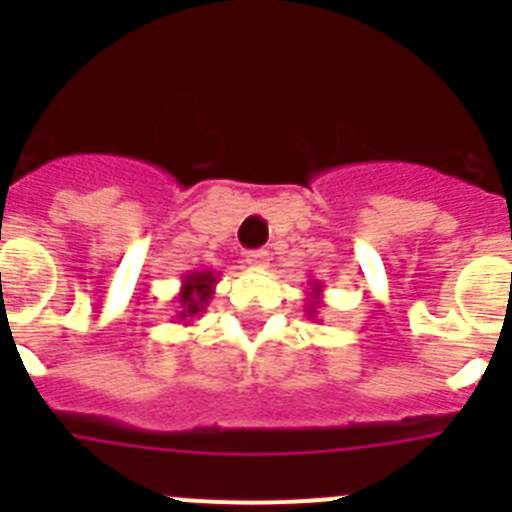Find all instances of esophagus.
<instances>
[{
	"mask_svg": "<svg viewBox=\"0 0 512 512\" xmlns=\"http://www.w3.org/2000/svg\"><path fill=\"white\" fill-rule=\"evenodd\" d=\"M246 261L248 266H253V269H266V266H269V251H264V248L248 251Z\"/></svg>",
	"mask_w": 512,
	"mask_h": 512,
	"instance_id": "obj_1",
	"label": "esophagus"
}]
</instances>
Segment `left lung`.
I'll list each match as a JSON object with an SVG mask.
<instances>
[{
  "label": "left lung",
  "mask_w": 512,
  "mask_h": 512,
  "mask_svg": "<svg viewBox=\"0 0 512 512\" xmlns=\"http://www.w3.org/2000/svg\"><path fill=\"white\" fill-rule=\"evenodd\" d=\"M310 287H307V305H305V312L307 318L315 323L318 320V307L323 305V284L320 282H307Z\"/></svg>",
  "instance_id": "8db88e82"
}]
</instances>
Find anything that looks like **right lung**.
Instances as JSON below:
<instances>
[{
	"label": "right lung",
	"instance_id": "add662e5",
	"mask_svg": "<svg viewBox=\"0 0 512 512\" xmlns=\"http://www.w3.org/2000/svg\"><path fill=\"white\" fill-rule=\"evenodd\" d=\"M220 282V274L212 269H194L187 271L182 277V289L176 295V315L174 323L189 325L197 318H202V312L210 305L212 295H215V284Z\"/></svg>",
	"mask_w": 512,
	"mask_h": 512
}]
</instances>
